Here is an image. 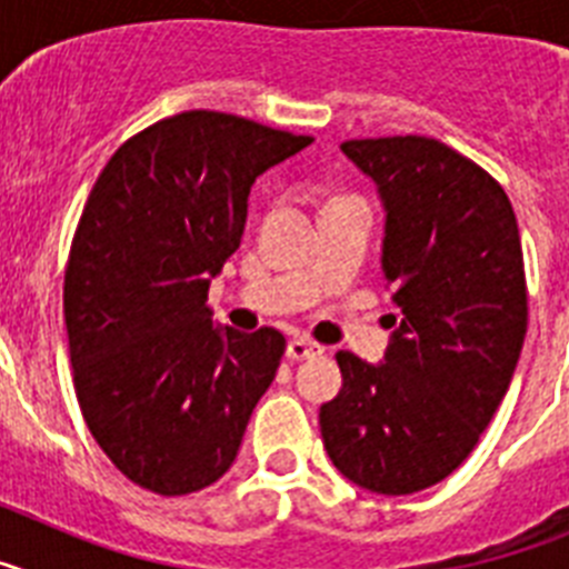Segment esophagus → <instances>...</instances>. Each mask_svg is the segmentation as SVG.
<instances>
[{
    "mask_svg": "<svg viewBox=\"0 0 569 569\" xmlns=\"http://www.w3.org/2000/svg\"><path fill=\"white\" fill-rule=\"evenodd\" d=\"M321 353H325V347L316 345V341H308V339H293L288 345V356L293 361L313 359V356H321Z\"/></svg>",
    "mask_w": 569,
    "mask_h": 569,
    "instance_id": "1",
    "label": "esophagus"
}]
</instances>
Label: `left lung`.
<instances>
[{
    "instance_id": "obj_1",
    "label": "left lung",
    "mask_w": 569,
    "mask_h": 569,
    "mask_svg": "<svg viewBox=\"0 0 569 569\" xmlns=\"http://www.w3.org/2000/svg\"><path fill=\"white\" fill-rule=\"evenodd\" d=\"M341 150L379 184L381 276L401 319L381 365L336 353L341 390L321 405V439L345 479L407 496L472 453L510 387L527 333L519 224L505 188L439 139Z\"/></svg>"
}]
</instances>
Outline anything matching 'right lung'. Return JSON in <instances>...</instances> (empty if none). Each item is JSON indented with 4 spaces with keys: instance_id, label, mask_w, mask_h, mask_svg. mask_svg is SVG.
Instances as JSON below:
<instances>
[{
    "instance_id": "add662e5",
    "label": "right lung",
    "mask_w": 569,
    "mask_h": 569,
    "mask_svg": "<svg viewBox=\"0 0 569 569\" xmlns=\"http://www.w3.org/2000/svg\"><path fill=\"white\" fill-rule=\"evenodd\" d=\"M313 142L219 110L130 136L84 202L64 268L73 387L116 470L159 496L222 479L284 336L213 328L208 290L236 253L256 176Z\"/></svg>"
}]
</instances>
